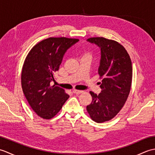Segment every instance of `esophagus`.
<instances>
[{
    "instance_id": "34e87169",
    "label": "esophagus",
    "mask_w": 155,
    "mask_h": 155,
    "mask_svg": "<svg viewBox=\"0 0 155 155\" xmlns=\"http://www.w3.org/2000/svg\"><path fill=\"white\" fill-rule=\"evenodd\" d=\"M83 91H79V90H73L72 91V93H73L74 94H81L83 93Z\"/></svg>"
}]
</instances>
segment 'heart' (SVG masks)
Returning a JSON list of instances; mask_svg holds the SVG:
<instances>
[{
	"instance_id": "heart-1",
	"label": "heart",
	"mask_w": 155,
	"mask_h": 155,
	"mask_svg": "<svg viewBox=\"0 0 155 155\" xmlns=\"http://www.w3.org/2000/svg\"><path fill=\"white\" fill-rule=\"evenodd\" d=\"M82 57H88L89 58H91V54L89 52H84V53L82 54Z\"/></svg>"
}]
</instances>
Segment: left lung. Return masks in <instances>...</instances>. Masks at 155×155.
Masks as SVG:
<instances>
[{
  "label": "left lung",
  "mask_w": 155,
  "mask_h": 155,
  "mask_svg": "<svg viewBox=\"0 0 155 155\" xmlns=\"http://www.w3.org/2000/svg\"><path fill=\"white\" fill-rule=\"evenodd\" d=\"M87 41L101 48L98 74L102 91L98 95L90 91L93 101L87 110L92 120L101 123L116 116L127 100L132 84V62L126 49L117 41L104 37Z\"/></svg>",
  "instance_id": "obj_1"
}]
</instances>
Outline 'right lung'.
I'll return each instance as SVG.
<instances>
[{"mask_svg":"<svg viewBox=\"0 0 155 155\" xmlns=\"http://www.w3.org/2000/svg\"><path fill=\"white\" fill-rule=\"evenodd\" d=\"M77 38L50 37L35 45L22 66L21 85L28 104L38 116L51 119L61 110L69 95L62 88L51 86L62 57Z\"/></svg>","mask_w":155,"mask_h":155,"instance_id":"right-lung-1","label":"right lung"}]
</instances>
